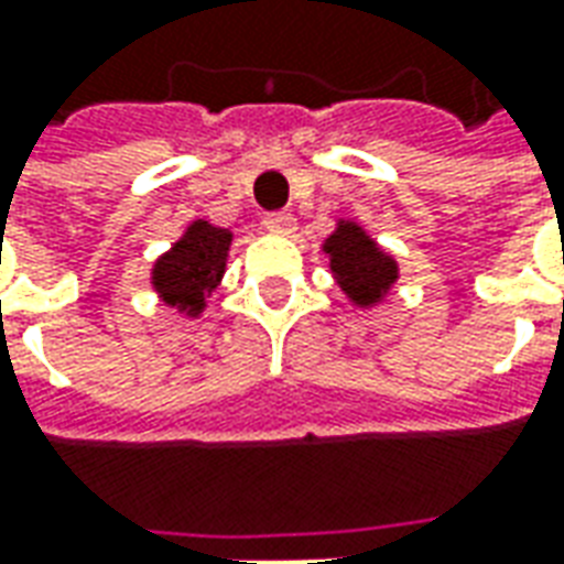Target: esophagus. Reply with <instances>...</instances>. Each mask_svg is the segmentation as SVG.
Returning a JSON list of instances; mask_svg holds the SVG:
<instances>
[{
    "label": "esophagus",
    "instance_id": "34e87169",
    "mask_svg": "<svg viewBox=\"0 0 564 564\" xmlns=\"http://www.w3.org/2000/svg\"><path fill=\"white\" fill-rule=\"evenodd\" d=\"M265 229L274 235H290L295 232V217L293 214H286V210H278V214H265Z\"/></svg>",
    "mask_w": 564,
    "mask_h": 564
}]
</instances>
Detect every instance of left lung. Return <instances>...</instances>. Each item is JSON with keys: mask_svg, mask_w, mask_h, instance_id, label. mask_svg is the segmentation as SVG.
<instances>
[{"mask_svg": "<svg viewBox=\"0 0 564 564\" xmlns=\"http://www.w3.org/2000/svg\"><path fill=\"white\" fill-rule=\"evenodd\" d=\"M323 253L329 259L332 281L338 283L344 299L359 311H375L390 299L399 283V259L366 232L362 223L350 217L335 220V232L326 235Z\"/></svg>", "mask_w": 564, "mask_h": 564, "instance_id": "obj_1", "label": "left lung"}]
</instances>
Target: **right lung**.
I'll use <instances>...</instances> for the list:
<instances>
[{
	"instance_id": "add662e5",
	"label": "right lung",
	"mask_w": 564,
	"mask_h": 564,
	"mask_svg": "<svg viewBox=\"0 0 564 564\" xmlns=\"http://www.w3.org/2000/svg\"><path fill=\"white\" fill-rule=\"evenodd\" d=\"M235 232L210 220H193L184 235L150 265V286L162 305L186 319H198L208 295L223 283Z\"/></svg>"
}]
</instances>
